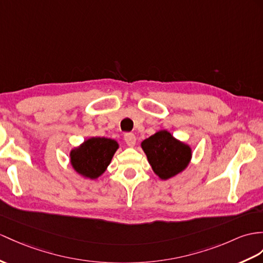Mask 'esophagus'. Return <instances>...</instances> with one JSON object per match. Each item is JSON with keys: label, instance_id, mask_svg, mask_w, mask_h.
Here are the masks:
<instances>
[{"label": "esophagus", "instance_id": "obj_1", "mask_svg": "<svg viewBox=\"0 0 263 263\" xmlns=\"http://www.w3.org/2000/svg\"><path fill=\"white\" fill-rule=\"evenodd\" d=\"M124 138H125V142H126V144L128 146H130V147L135 146V144H136V136L134 135L133 133H126Z\"/></svg>", "mask_w": 263, "mask_h": 263}]
</instances>
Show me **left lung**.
<instances>
[{"instance_id":"left-lung-1","label":"left lung","mask_w":263,"mask_h":263,"mask_svg":"<svg viewBox=\"0 0 263 263\" xmlns=\"http://www.w3.org/2000/svg\"><path fill=\"white\" fill-rule=\"evenodd\" d=\"M153 171L162 178L175 176L182 172L192 156L191 148L173 137L168 132L161 130L142 143Z\"/></svg>"}]
</instances>
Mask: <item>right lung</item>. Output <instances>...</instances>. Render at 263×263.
Here are the masks:
<instances>
[{"instance_id":"1","label":"right lung","mask_w":263,"mask_h":263,"mask_svg":"<svg viewBox=\"0 0 263 263\" xmlns=\"http://www.w3.org/2000/svg\"><path fill=\"white\" fill-rule=\"evenodd\" d=\"M117 148L118 144L114 139L92 137L71 151V164L79 174L93 180L106 171Z\"/></svg>"}]
</instances>
